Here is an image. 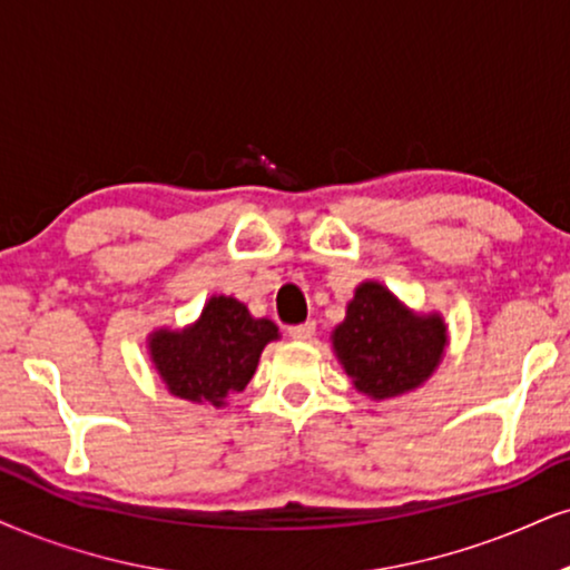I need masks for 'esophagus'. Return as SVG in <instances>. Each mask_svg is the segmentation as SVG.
<instances>
[{
  "label": "esophagus",
  "mask_w": 570,
  "mask_h": 570,
  "mask_svg": "<svg viewBox=\"0 0 570 570\" xmlns=\"http://www.w3.org/2000/svg\"><path fill=\"white\" fill-rule=\"evenodd\" d=\"M314 330H317V325H314V322H304V325L287 327V335H291L293 341H308L314 335Z\"/></svg>",
  "instance_id": "34e87169"
}]
</instances>
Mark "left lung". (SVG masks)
I'll list each match as a JSON object with an SVG mask.
<instances>
[{"label": "left lung", "instance_id": "8db88e82", "mask_svg": "<svg viewBox=\"0 0 570 570\" xmlns=\"http://www.w3.org/2000/svg\"><path fill=\"white\" fill-rule=\"evenodd\" d=\"M333 346L356 391L389 399L433 375L444 356L446 327L435 314L406 312L383 285L364 283L335 327Z\"/></svg>", "mask_w": 570, "mask_h": 570}]
</instances>
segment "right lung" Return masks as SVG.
Segmentation results:
<instances>
[{
    "label": "right lung",
    "mask_w": 570,
    "mask_h": 570,
    "mask_svg": "<svg viewBox=\"0 0 570 570\" xmlns=\"http://www.w3.org/2000/svg\"><path fill=\"white\" fill-rule=\"evenodd\" d=\"M274 338V322L253 320L240 301L214 296L193 327L181 333L158 330L150 354L174 396L222 406L229 393L248 385L258 356Z\"/></svg>",
    "instance_id": "1"
}]
</instances>
